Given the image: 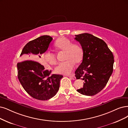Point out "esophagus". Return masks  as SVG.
<instances>
[{"instance_id":"1","label":"esophagus","mask_w":128,"mask_h":128,"mask_svg":"<svg viewBox=\"0 0 128 128\" xmlns=\"http://www.w3.org/2000/svg\"><path fill=\"white\" fill-rule=\"evenodd\" d=\"M71 79L73 80H76V78H75V76H74V75H69V76H68Z\"/></svg>"}]
</instances>
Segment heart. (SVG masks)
<instances>
[{
    "mask_svg": "<svg viewBox=\"0 0 128 128\" xmlns=\"http://www.w3.org/2000/svg\"><path fill=\"white\" fill-rule=\"evenodd\" d=\"M55 46L58 49L65 51V60H67L57 66L55 72L59 74L70 73L74 68L75 63H78L82 60L83 50L82 47L77 44H72V42L66 37H61L58 39L55 42ZM44 56V60L50 64H56V55L53 52H47Z\"/></svg>",
    "mask_w": 128,
    "mask_h": 128,
    "instance_id": "heart-1",
    "label": "heart"
}]
</instances>
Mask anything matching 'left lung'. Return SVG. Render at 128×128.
Masks as SVG:
<instances>
[{"instance_id":"1","label":"left lung","mask_w":128,"mask_h":128,"mask_svg":"<svg viewBox=\"0 0 128 128\" xmlns=\"http://www.w3.org/2000/svg\"><path fill=\"white\" fill-rule=\"evenodd\" d=\"M75 40L83 50V60L75 70L77 79L84 81L83 87L77 90L83 95L93 96L106 86L113 72L114 57L102 40L88 33L75 35Z\"/></svg>"}]
</instances>
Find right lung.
Listing matches in <instances>:
<instances>
[{"instance_id":"add662e5","label":"right lung","mask_w":128,"mask_h":128,"mask_svg":"<svg viewBox=\"0 0 128 128\" xmlns=\"http://www.w3.org/2000/svg\"><path fill=\"white\" fill-rule=\"evenodd\" d=\"M53 38L42 36L30 41L24 47L20 54L26 60L17 64L18 78L24 89L33 98L47 100L58 92L62 75L52 74L36 60L48 49Z\"/></svg>"}]
</instances>
